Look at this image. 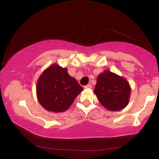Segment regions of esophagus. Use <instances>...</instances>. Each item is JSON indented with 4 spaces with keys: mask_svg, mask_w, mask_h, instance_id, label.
Returning a JSON list of instances; mask_svg holds the SVG:
<instances>
[{
    "mask_svg": "<svg viewBox=\"0 0 159 159\" xmlns=\"http://www.w3.org/2000/svg\"><path fill=\"white\" fill-rule=\"evenodd\" d=\"M84 88L85 89H90V88H92V85H91L90 84H87V85L84 86Z\"/></svg>",
    "mask_w": 159,
    "mask_h": 159,
    "instance_id": "34e87169",
    "label": "esophagus"
}]
</instances>
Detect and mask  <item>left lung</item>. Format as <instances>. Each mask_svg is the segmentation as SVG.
<instances>
[{"mask_svg":"<svg viewBox=\"0 0 159 159\" xmlns=\"http://www.w3.org/2000/svg\"><path fill=\"white\" fill-rule=\"evenodd\" d=\"M129 84L125 78L109 71H104L97 78L94 93L108 110L116 111L125 108L129 101Z\"/></svg>","mask_w":159,"mask_h":159,"instance_id":"obj_1","label":"left lung"}]
</instances>
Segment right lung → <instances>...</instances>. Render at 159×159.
Masks as SVG:
<instances>
[{"instance_id":"right-lung-1","label":"right lung","mask_w":159,"mask_h":159,"mask_svg":"<svg viewBox=\"0 0 159 159\" xmlns=\"http://www.w3.org/2000/svg\"><path fill=\"white\" fill-rule=\"evenodd\" d=\"M83 88L67 72L66 68L53 64L42 73L37 82L39 103L49 111L63 112L73 103Z\"/></svg>"}]
</instances>
